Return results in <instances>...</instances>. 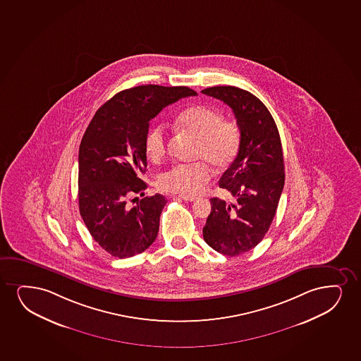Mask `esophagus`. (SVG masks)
I'll return each instance as SVG.
<instances>
[{
    "label": "esophagus",
    "mask_w": 361,
    "mask_h": 361,
    "mask_svg": "<svg viewBox=\"0 0 361 361\" xmlns=\"http://www.w3.org/2000/svg\"><path fill=\"white\" fill-rule=\"evenodd\" d=\"M179 199L185 201H195L197 200V197H190V195H178Z\"/></svg>",
    "instance_id": "34e87169"
}]
</instances>
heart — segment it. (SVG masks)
I'll list each match as a JSON object with an SVG mask.
<instances>
[{
    "mask_svg": "<svg viewBox=\"0 0 361 361\" xmlns=\"http://www.w3.org/2000/svg\"><path fill=\"white\" fill-rule=\"evenodd\" d=\"M176 124L180 130L197 139L195 159L202 161L173 166L159 176L157 183L164 192L197 195L210 182L209 164L216 171H224L237 159L242 133L235 122L226 121L219 111L206 105L192 106L183 111L176 119ZM144 147L150 160L157 162L164 159L167 152L164 126H156L146 133Z\"/></svg>",
    "mask_w": 361,
    "mask_h": 361,
    "instance_id": "heart-1",
    "label": "heart"
}]
</instances>
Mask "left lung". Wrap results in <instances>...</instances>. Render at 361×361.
Wrapping results in <instances>:
<instances>
[{
    "instance_id": "obj_1",
    "label": "left lung",
    "mask_w": 361,
    "mask_h": 361,
    "mask_svg": "<svg viewBox=\"0 0 361 361\" xmlns=\"http://www.w3.org/2000/svg\"><path fill=\"white\" fill-rule=\"evenodd\" d=\"M201 92L227 104L242 133L237 159L219 182L235 202L210 199L204 240L224 255H240L262 240L276 215L284 187L281 137L267 107L251 92L237 87H207Z\"/></svg>"
}]
</instances>
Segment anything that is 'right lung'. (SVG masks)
<instances>
[{"mask_svg": "<svg viewBox=\"0 0 361 361\" xmlns=\"http://www.w3.org/2000/svg\"><path fill=\"white\" fill-rule=\"evenodd\" d=\"M197 95L187 87L140 85L118 92L96 111L79 146L78 200L84 224L109 254L126 259L155 242L166 197H145L134 208L128 197L144 196V147L150 119L166 106Z\"/></svg>", "mask_w": 361, "mask_h": 361, "instance_id": "obj_1", "label": "right lung"}]
</instances>
